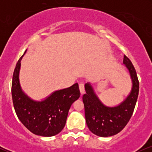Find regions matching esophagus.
<instances>
[{
	"label": "esophagus",
	"mask_w": 152,
	"mask_h": 152,
	"mask_svg": "<svg viewBox=\"0 0 152 152\" xmlns=\"http://www.w3.org/2000/svg\"><path fill=\"white\" fill-rule=\"evenodd\" d=\"M79 89H80V92H81V95H83V94L85 93L84 84H83V83H79Z\"/></svg>",
	"instance_id": "1"
}]
</instances>
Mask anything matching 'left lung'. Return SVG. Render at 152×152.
Here are the masks:
<instances>
[{
    "instance_id": "1",
    "label": "left lung",
    "mask_w": 152,
    "mask_h": 152,
    "mask_svg": "<svg viewBox=\"0 0 152 152\" xmlns=\"http://www.w3.org/2000/svg\"><path fill=\"white\" fill-rule=\"evenodd\" d=\"M124 64L132 80V89L124 101L116 106H107L100 100L90 82L85 84L86 94L83 96L86 124L92 133L101 137L117 134L124 128L132 117L138 94L139 81L133 64L124 56Z\"/></svg>"
}]
</instances>
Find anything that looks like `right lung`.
Segmentation results:
<instances>
[{
  "label": "right lung",
  "mask_w": 152,
  "mask_h": 152,
  "mask_svg": "<svg viewBox=\"0 0 152 152\" xmlns=\"http://www.w3.org/2000/svg\"><path fill=\"white\" fill-rule=\"evenodd\" d=\"M24 54L17 63L12 81L15 113L20 122L33 134L53 137L64 128L71 106L80 97L78 84L76 83L68 88L55 91L41 101L31 99L22 89L19 80L20 61Z\"/></svg>",
  "instance_id": "add662e5"
}]
</instances>
